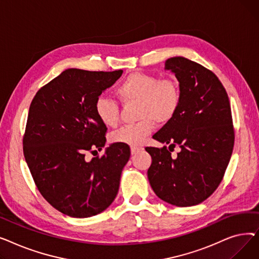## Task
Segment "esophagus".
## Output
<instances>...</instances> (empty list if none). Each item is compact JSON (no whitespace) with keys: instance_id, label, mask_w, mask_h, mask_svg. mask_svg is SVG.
Here are the masks:
<instances>
[{"instance_id":"1","label":"esophagus","mask_w":259,"mask_h":259,"mask_svg":"<svg viewBox=\"0 0 259 259\" xmlns=\"http://www.w3.org/2000/svg\"><path fill=\"white\" fill-rule=\"evenodd\" d=\"M141 151H142V148L141 147H131V154L132 155L138 154Z\"/></svg>"}]
</instances>
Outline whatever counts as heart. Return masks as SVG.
Segmentation results:
<instances>
[{"mask_svg": "<svg viewBox=\"0 0 259 259\" xmlns=\"http://www.w3.org/2000/svg\"><path fill=\"white\" fill-rule=\"evenodd\" d=\"M118 101L124 104L138 103V124L122 127L111 134L116 144L137 147L158 125L168 124L178 113L182 92L178 81L173 78H159L154 74L134 72L129 74L115 89ZM94 112L103 125L115 128L119 121V107L116 102L99 97L94 102Z\"/></svg>", "mask_w": 259, "mask_h": 259, "instance_id": "obj_1", "label": "heart"}]
</instances>
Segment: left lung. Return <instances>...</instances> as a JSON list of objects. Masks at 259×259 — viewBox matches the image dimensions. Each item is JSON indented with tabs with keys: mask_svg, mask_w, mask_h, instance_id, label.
<instances>
[{
	"mask_svg": "<svg viewBox=\"0 0 259 259\" xmlns=\"http://www.w3.org/2000/svg\"><path fill=\"white\" fill-rule=\"evenodd\" d=\"M165 69L180 83L182 101L173 119L153 139L180 146L171 150L146 147L152 164L148 180L154 193L178 207H191L206 200L220 186L232 155L234 128L227 91L211 70L183 57L170 58Z\"/></svg>",
	"mask_w": 259,
	"mask_h": 259,
	"instance_id": "8db88e82",
	"label": "left lung"
}]
</instances>
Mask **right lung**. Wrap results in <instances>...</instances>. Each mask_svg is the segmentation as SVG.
I'll list each match as a JSON object with an SVG mask.
<instances>
[{"instance_id": "1", "label": "right lung", "mask_w": 259, "mask_h": 259, "mask_svg": "<svg viewBox=\"0 0 259 259\" xmlns=\"http://www.w3.org/2000/svg\"><path fill=\"white\" fill-rule=\"evenodd\" d=\"M122 70L88 71L70 68L40 88L30 104L23 151L39 193L65 215L86 219L111 205L120 174L130 157L128 145L102 150L107 127L94 112V102Z\"/></svg>"}]
</instances>
